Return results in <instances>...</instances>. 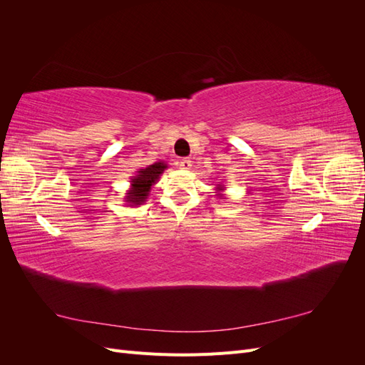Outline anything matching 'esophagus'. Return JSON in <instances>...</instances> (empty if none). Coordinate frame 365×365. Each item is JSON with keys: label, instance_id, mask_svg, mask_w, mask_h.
Wrapping results in <instances>:
<instances>
[{"label": "esophagus", "instance_id": "34e87169", "mask_svg": "<svg viewBox=\"0 0 365 365\" xmlns=\"http://www.w3.org/2000/svg\"><path fill=\"white\" fill-rule=\"evenodd\" d=\"M180 165H181V169H190L192 168V161L189 160V158H184V160H181V163H180Z\"/></svg>", "mask_w": 365, "mask_h": 365}]
</instances>
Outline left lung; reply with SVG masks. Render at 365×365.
<instances>
[{
	"instance_id": "obj_1",
	"label": "left lung",
	"mask_w": 365,
	"mask_h": 365,
	"mask_svg": "<svg viewBox=\"0 0 365 365\" xmlns=\"http://www.w3.org/2000/svg\"><path fill=\"white\" fill-rule=\"evenodd\" d=\"M224 190H225V185L224 184H217L216 185V196L219 197V200H227L225 195H224Z\"/></svg>"
}]
</instances>
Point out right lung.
Listing matches in <instances>:
<instances>
[{"mask_svg":"<svg viewBox=\"0 0 365 365\" xmlns=\"http://www.w3.org/2000/svg\"><path fill=\"white\" fill-rule=\"evenodd\" d=\"M165 169H168V164L164 161L153 163L145 169H140L137 175L130 178V187L125 195V202L129 207H138L145 204L152 190V185L158 182L160 176Z\"/></svg>","mask_w":365,"mask_h":365,"instance_id":"add662e5","label":"right lung"}]
</instances>
